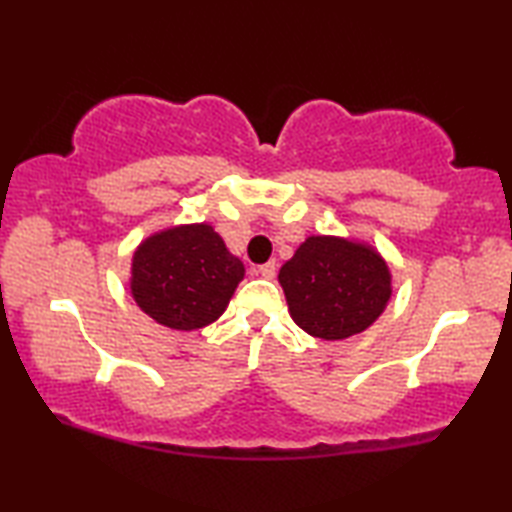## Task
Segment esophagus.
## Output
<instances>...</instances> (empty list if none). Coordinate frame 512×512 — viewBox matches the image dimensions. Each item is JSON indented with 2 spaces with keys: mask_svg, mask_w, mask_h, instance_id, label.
I'll return each instance as SVG.
<instances>
[{
  "mask_svg": "<svg viewBox=\"0 0 512 512\" xmlns=\"http://www.w3.org/2000/svg\"><path fill=\"white\" fill-rule=\"evenodd\" d=\"M257 273L264 277V280H273L275 273H277V264L275 262H266L257 268Z\"/></svg>",
  "mask_w": 512,
  "mask_h": 512,
  "instance_id": "1",
  "label": "esophagus"
}]
</instances>
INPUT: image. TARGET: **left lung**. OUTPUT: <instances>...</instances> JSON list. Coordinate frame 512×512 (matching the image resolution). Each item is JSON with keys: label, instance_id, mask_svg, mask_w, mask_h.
Segmentation results:
<instances>
[{"label": "left lung", "instance_id": "1", "mask_svg": "<svg viewBox=\"0 0 512 512\" xmlns=\"http://www.w3.org/2000/svg\"><path fill=\"white\" fill-rule=\"evenodd\" d=\"M277 280L293 323L323 341L366 332L393 296L386 259L352 237H307L280 268Z\"/></svg>", "mask_w": 512, "mask_h": 512}]
</instances>
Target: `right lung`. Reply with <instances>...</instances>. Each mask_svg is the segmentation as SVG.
Returning <instances> with one entry per match:
<instances>
[{"instance_id":"1","label":"right lung","mask_w":512,"mask_h":512,"mask_svg":"<svg viewBox=\"0 0 512 512\" xmlns=\"http://www.w3.org/2000/svg\"><path fill=\"white\" fill-rule=\"evenodd\" d=\"M246 268L210 223H183L153 232L135 248L131 296L146 316L178 332L214 323Z\"/></svg>"}]
</instances>
